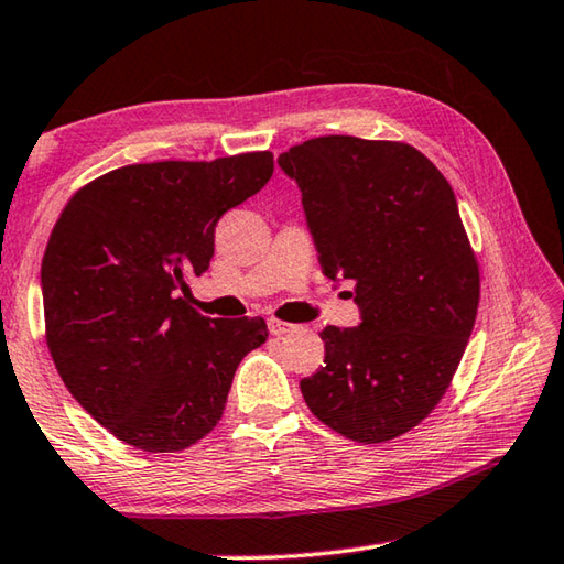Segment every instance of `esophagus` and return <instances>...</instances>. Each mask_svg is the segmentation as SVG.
I'll use <instances>...</instances> for the list:
<instances>
[{"label": "esophagus", "instance_id": "1", "mask_svg": "<svg viewBox=\"0 0 564 564\" xmlns=\"http://www.w3.org/2000/svg\"><path fill=\"white\" fill-rule=\"evenodd\" d=\"M269 330H271V335H275V337H283V335L299 330V325L283 323V321H275V317H269Z\"/></svg>", "mask_w": 564, "mask_h": 564}]
</instances>
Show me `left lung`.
I'll return each mask as SVG.
<instances>
[{"instance_id": "1", "label": "left lung", "mask_w": 564, "mask_h": 564, "mask_svg": "<svg viewBox=\"0 0 564 564\" xmlns=\"http://www.w3.org/2000/svg\"><path fill=\"white\" fill-rule=\"evenodd\" d=\"M303 194L323 273L352 285L362 323L327 325L301 380L311 412L352 442L409 432L452 384L480 275L452 184L406 142L325 135L279 155Z\"/></svg>"}]
</instances>
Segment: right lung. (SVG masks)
I'll return each instance as SVG.
<instances>
[{"instance_id":"add662e5","label":"right lung","mask_w":564,"mask_h":564,"mask_svg":"<svg viewBox=\"0 0 564 564\" xmlns=\"http://www.w3.org/2000/svg\"><path fill=\"white\" fill-rule=\"evenodd\" d=\"M273 175L271 152L148 162L80 187L41 261L46 343L61 380L112 436L182 452L221 419L263 317H204L187 279L209 269L214 227Z\"/></svg>"}]
</instances>
